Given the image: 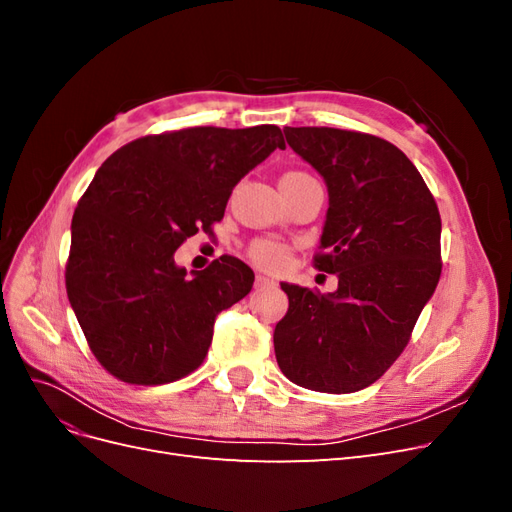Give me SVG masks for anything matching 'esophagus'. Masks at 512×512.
<instances>
[{"instance_id": "1", "label": "esophagus", "mask_w": 512, "mask_h": 512, "mask_svg": "<svg viewBox=\"0 0 512 512\" xmlns=\"http://www.w3.org/2000/svg\"><path fill=\"white\" fill-rule=\"evenodd\" d=\"M265 286H275V280L267 275H256V288H265Z\"/></svg>"}]
</instances>
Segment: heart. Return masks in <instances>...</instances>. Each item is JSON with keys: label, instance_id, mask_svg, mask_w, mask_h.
Returning a JSON list of instances; mask_svg holds the SVG:
<instances>
[{"label": "heart", "instance_id": "1", "mask_svg": "<svg viewBox=\"0 0 512 512\" xmlns=\"http://www.w3.org/2000/svg\"><path fill=\"white\" fill-rule=\"evenodd\" d=\"M284 177H307V175H303V173H288V175H284ZM284 177H282V179H284ZM250 256H252V260L256 262V265L265 267V269H277V267H282L284 262H286V258H288L284 247L277 245V243H271V241H260V243H256V245L252 247V250H250Z\"/></svg>", "mask_w": 512, "mask_h": 512}]
</instances>
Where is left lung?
Here are the masks:
<instances>
[{
	"mask_svg": "<svg viewBox=\"0 0 512 512\" xmlns=\"http://www.w3.org/2000/svg\"><path fill=\"white\" fill-rule=\"evenodd\" d=\"M284 134L327 183L316 267L337 273V290L282 282L288 312L275 324V359L303 389L354 393L404 352L438 286V205L416 166L389 141L337 128Z\"/></svg>",
	"mask_w": 512,
	"mask_h": 512,
	"instance_id": "8db88e82",
	"label": "left lung"
}]
</instances>
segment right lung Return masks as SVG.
Wrapping results in <instances>:
<instances>
[{
  "mask_svg": "<svg viewBox=\"0 0 512 512\" xmlns=\"http://www.w3.org/2000/svg\"><path fill=\"white\" fill-rule=\"evenodd\" d=\"M284 147L277 126L188 128L136 138L98 168L72 218L66 290L115 378L166 384L203 363L215 316L252 290L254 271L222 256L188 275L175 252L211 232L232 188Z\"/></svg>",
  "mask_w": 512,
  "mask_h": 512,
  "instance_id": "obj_1",
  "label": "right lung"
}]
</instances>
